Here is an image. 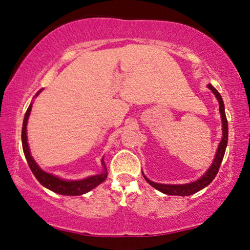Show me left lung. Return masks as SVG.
<instances>
[{
    "mask_svg": "<svg viewBox=\"0 0 250 250\" xmlns=\"http://www.w3.org/2000/svg\"><path fill=\"white\" fill-rule=\"evenodd\" d=\"M208 88L211 90L215 97H216L218 104H220V114H221V118H222V140L218 145L216 155H215V158L211 163V165L209 168L207 169V172L204 174L200 179H198L197 181H193L191 183H186V184H162V183H156L150 181L148 177H146L145 174H143V177H145L146 182H148L150 186L155 188L160 192L165 193V194H169V196H191V194L198 192V191L203 190L204 188H206L208 184H210V182H213V180L216 176V174L220 169L221 163L223 160L224 153H225V149H227V145H228V135H229V128H228V121H227V116H225V108H224V102L223 99H222L221 94L218 93L216 88H215L211 84L207 85Z\"/></svg>",
    "mask_w": 250,
    "mask_h": 250,
    "instance_id": "left-lung-1",
    "label": "left lung"
}]
</instances>
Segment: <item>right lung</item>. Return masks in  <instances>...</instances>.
Returning <instances> with one entry per match:
<instances>
[{"label":"right lung","mask_w":250,"mask_h":250,"mask_svg":"<svg viewBox=\"0 0 250 250\" xmlns=\"http://www.w3.org/2000/svg\"><path fill=\"white\" fill-rule=\"evenodd\" d=\"M42 90H40L35 94L37 97ZM33 102H30L28 109H27L25 118H23V124H22V131H21V141H22V149L23 153H25V157L27 159V163H28L29 168L32 170L34 175L37 179V181L42 184L43 187H45L46 189H49L53 192L63 194V196H81V194H84L94 189L95 187H98L99 184H101L104 181L107 179L108 172L107 167L104 165V158L101 159V164L104 166V170H102L101 174H97V175L88 176L86 179L83 180H63L60 179L53 174L47 173L45 170H43L41 167L37 165V163L34 160L32 153H30L28 142H27V123H28V117L30 115V111H32Z\"/></svg>","instance_id":"right-lung-1"}]
</instances>
